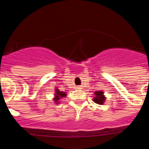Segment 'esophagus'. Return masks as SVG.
Masks as SVG:
<instances>
[{
	"instance_id": "34e87169",
	"label": "esophagus",
	"mask_w": 149,
	"mask_h": 149,
	"mask_svg": "<svg viewBox=\"0 0 149 149\" xmlns=\"http://www.w3.org/2000/svg\"><path fill=\"white\" fill-rule=\"evenodd\" d=\"M76 89H81V87H80V86H77V88H76Z\"/></svg>"
}]
</instances>
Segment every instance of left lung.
<instances>
[{
  "label": "left lung",
  "instance_id": "1",
  "mask_svg": "<svg viewBox=\"0 0 149 149\" xmlns=\"http://www.w3.org/2000/svg\"><path fill=\"white\" fill-rule=\"evenodd\" d=\"M94 94L95 97L93 98V101L98 104H103L106 100V97L104 95L103 91H96L94 93Z\"/></svg>",
  "mask_w": 149,
  "mask_h": 149
}]
</instances>
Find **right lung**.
<instances>
[{
	"label": "right lung",
	"mask_w": 149,
	"mask_h": 149,
	"mask_svg": "<svg viewBox=\"0 0 149 149\" xmlns=\"http://www.w3.org/2000/svg\"><path fill=\"white\" fill-rule=\"evenodd\" d=\"M66 96V93H64V92H61V91L59 90L58 89H55V94H54V101L56 104H59V100L60 98H63V97H65Z\"/></svg>",
	"instance_id": "add662e5"
}]
</instances>
